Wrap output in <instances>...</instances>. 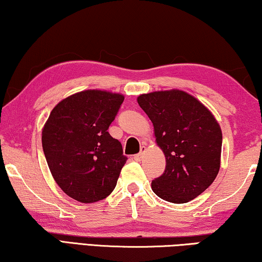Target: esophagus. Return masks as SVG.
<instances>
[{"instance_id": "34e87169", "label": "esophagus", "mask_w": 262, "mask_h": 262, "mask_svg": "<svg viewBox=\"0 0 262 262\" xmlns=\"http://www.w3.org/2000/svg\"><path fill=\"white\" fill-rule=\"evenodd\" d=\"M145 150H147V148H145L144 145H142V147H141V150H140V152L137 154V155H135V156H134V159H135V161H137V162L141 161L142 157H143L144 152H145Z\"/></svg>"}]
</instances>
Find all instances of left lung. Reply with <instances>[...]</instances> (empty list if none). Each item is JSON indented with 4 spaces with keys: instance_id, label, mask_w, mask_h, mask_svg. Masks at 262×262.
<instances>
[{
    "instance_id": "obj_1",
    "label": "left lung",
    "mask_w": 262,
    "mask_h": 262,
    "mask_svg": "<svg viewBox=\"0 0 262 262\" xmlns=\"http://www.w3.org/2000/svg\"><path fill=\"white\" fill-rule=\"evenodd\" d=\"M164 152V173L152 180L154 193L172 203H186L209 187L219 174L222 129L209 108L188 92L154 91L137 97Z\"/></svg>"
}]
</instances>
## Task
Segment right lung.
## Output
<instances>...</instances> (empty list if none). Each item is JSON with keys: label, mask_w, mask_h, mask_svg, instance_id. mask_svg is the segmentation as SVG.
Here are the masks:
<instances>
[{"label": "right lung", "mask_w": 262, "mask_h": 262, "mask_svg": "<svg viewBox=\"0 0 262 262\" xmlns=\"http://www.w3.org/2000/svg\"><path fill=\"white\" fill-rule=\"evenodd\" d=\"M125 96L84 90L62 99L42 127L41 142L50 171L74 200L94 203L113 192L127 157L108 134Z\"/></svg>", "instance_id": "obj_1"}]
</instances>
